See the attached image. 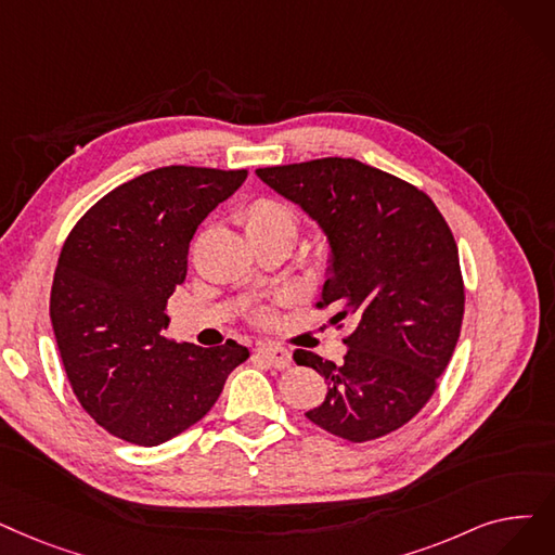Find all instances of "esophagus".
<instances>
[{
	"mask_svg": "<svg viewBox=\"0 0 555 555\" xmlns=\"http://www.w3.org/2000/svg\"><path fill=\"white\" fill-rule=\"evenodd\" d=\"M256 353L264 360V363L276 367V370H285V367H291V363H293L291 351L283 349V347H276V345H262V347L256 349Z\"/></svg>",
	"mask_w": 555,
	"mask_h": 555,
	"instance_id": "obj_1",
	"label": "esophagus"
}]
</instances>
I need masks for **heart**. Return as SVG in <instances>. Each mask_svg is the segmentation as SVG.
I'll return each mask as SVG.
<instances>
[{"label": "heart", "instance_id": "heart-1", "mask_svg": "<svg viewBox=\"0 0 555 555\" xmlns=\"http://www.w3.org/2000/svg\"><path fill=\"white\" fill-rule=\"evenodd\" d=\"M240 220L245 224V231L249 237H258V235H272V233H291L297 235V218L295 212L283 206L276 199H256L254 204H249ZM260 320H270V315H260Z\"/></svg>", "mask_w": 555, "mask_h": 555}]
</instances>
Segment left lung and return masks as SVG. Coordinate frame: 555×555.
Wrapping results in <instances>:
<instances>
[{"instance_id": "left-lung-1", "label": "left lung", "mask_w": 555, "mask_h": 555, "mask_svg": "<svg viewBox=\"0 0 555 555\" xmlns=\"http://www.w3.org/2000/svg\"><path fill=\"white\" fill-rule=\"evenodd\" d=\"M258 179L297 204L326 235L320 306L351 320L343 365L297 349L326 380L306 417L337 438L367 442L411 422L461 335L465 291L455 240L422 190L353 158L260 167Z\"/></svg>"}]
</instances>
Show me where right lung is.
Masks as SVG:
<instances>
[{
	"instance_id": "obj_1",
	"label": "right lung",
	"mask_w": 555,
	"mask_h": 555,
	"mask_svg": "<svg viewBox=\"0 0 555 555\" xmlns=\"http://www.w3.org/2000/svg\"><path fill=\"white\" fill-rule=\"evenodd\" d=\"M245 179L247 170L158 167L108 192L67 235L50 318L72 390L115 438L140 447L177 438L249 358L233 340L204 349L160 333L192 235Z\"/></svg>"
}]
</instances>
